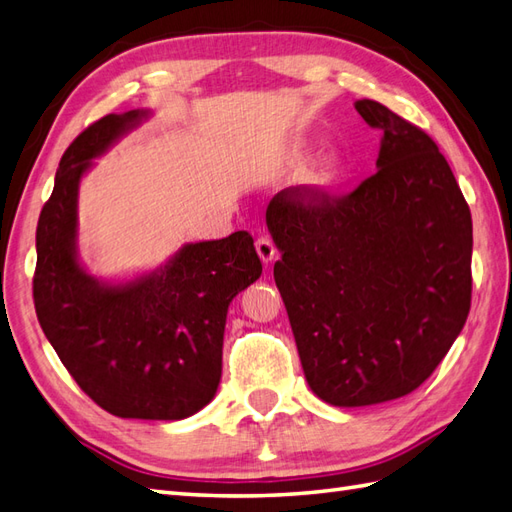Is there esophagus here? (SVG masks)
I'll return each instance as SVG.
<instances>
[{"instance_id":"obj_1","label":"esophagus","mask_w":512,"mask_h":512,"mask_svg":"<svg viewBox=\"0 0 512 512\" xmlns=\"http://www.w3.org/2000/svg\"><path fill=\"white\" fill-rule=\"evenodd\" d=\"M255 248H257L259 259L264 261L266 266L277 259V248H275V244H272L270 237H259V240L255 242Z\"/></svg>"}]
</instances>
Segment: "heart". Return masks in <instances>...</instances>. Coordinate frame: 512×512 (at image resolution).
<instances>
[{
    "instance_id": "obj_1",
    "label": "heart",
    "mask_w": 512,
    "mask_h": 512,
    "mask_svg": "<svg viewBox=\"0 0 512 512\" xmlns=\"http://www.w3.org/2000/svg\"><path fill=\"white\" fill-rule=\"evenodd\" d=\"M305 152H307V148H305L303 141H294V144L288 150V154H285V165H288V168H296V165H301L303 159H305ZM340 172H342L340 159H327L312 174V185L316 189H320V192H325V189H331L336 185Z\"/></svg>"
}]
</instances>
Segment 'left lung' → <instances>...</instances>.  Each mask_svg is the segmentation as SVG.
I'll return each mask as SVG.
<instances>
[{
	"instance_id": "1",
	"label": "left lung",
	"mask_w": 512,
	"mask_h": 512,
	"mask_svg": "<svg viewBox=\"0 0 512 512\" xmlns=\"http://www.w3.org/2000/svg\"><path fill=\"white\" fill-rule=\"evenodd\" d=\"M377 172L349 196L288 187L270 200L275 283L314 395L360 408L417 390L471 307L473 227L438 146L375 100Z\"/></svg>"
}]
</instances>
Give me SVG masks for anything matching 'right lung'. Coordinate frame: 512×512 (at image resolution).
<instances>
[{
    "label": "right lung",
    "instance_id": "right-lung-1",
    "mask_svg": "<svg viewBox=\"0 0 512 512\" xmlns=\"http://www.w3.org/2000/svg\"><path fill=\"white\" fill-rule=\"evenodd\" d=\"M150 117L111 113L74 139L39 216L34 307L76 384L122 419L181 421L213 399L229 305L261 275L253 237L185 244L144 275L98 279L78 255V189L95 159Z\"/></svg>",
    "mask_w": 512,
    "mask_h": 512
}]
</instances>
